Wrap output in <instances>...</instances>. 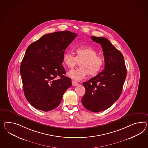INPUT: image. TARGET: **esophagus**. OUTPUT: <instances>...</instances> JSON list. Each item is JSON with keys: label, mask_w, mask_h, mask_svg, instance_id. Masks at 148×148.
Masks as SVG:
<instances>
[{"label": "esophagus", "mask_w": 148, "mask_h": 148, "mask_svg": "<svg viewBox=\"0 0 148 148\" xmlns=\"http://www.w3.org/2000/svg\"><path fill=\"white\" fill-rule=\"evenodd\" d=\"M72 85H73V86H77V85H79V84L77 82H76L75 80H72Z\"/></svg>", "instance_id": "34e87169"}]
</instances>
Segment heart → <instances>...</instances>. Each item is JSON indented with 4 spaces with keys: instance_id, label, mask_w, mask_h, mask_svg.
Returning <instances> with one entry per match:
<instances>
[{
    "instance_id": "obj_1",
    "label": "heart",
    "mask_w": 148,
    "mask_h": 148,
    "mask_svg": "<svg viewBox=\"0 0 148 148\" xmlns=\"http://www.w3.org/2000/svg\"><path fill=\"white\" fill-rule=\"evenodd\" d=\"M63 61L69 69L73 68L79 62L80 68L71 70L68 73L73 79H82L88 75H97L102 69L104 61L102 57L98 56V53L91 47H79L76 49V56L70 52L63 55Z\"/></svg>"
}]
</instances>
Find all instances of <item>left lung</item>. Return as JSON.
<instances>
[{
    "label": "left lung",
    "mask_w": 148,
    "mask_h": 148,
    "mask_svg": "<svg viewBox=\"0 0 148 148\" xmlns=\"http://www.w3.org/2000/svg\"><path fill=\"white\" fill-rule=\"evenodd\" d=\"M91 38L101 46L105 69L83 83L86 91L82 102L87 110L99 112L108 108L119 98L127 76V69L121 53L108 40L94 36Z\"/></svg>",
    "instance_id": "obj_1"
}]
</instances>
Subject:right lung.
Instances as JSON below:
<instances>
[{
  "label": "right lung",
  "mask_w": 148,
  "mask_h": 148,
  "mask_svg": "<svg viewBox=\"0 0 148 148\" xmlns=\"http://www.w3.org/2000/svg\"><path fill=\"white\" fill-rule=\"evenodd\" d=\"M77 36L70 31L56 32L42 36L27 48L20 72L24 95L34 108L45 112L56 108L71 86L62 63L65 50Z\"/></svg>",
  "instance_id": "1"
}]
</instances>
